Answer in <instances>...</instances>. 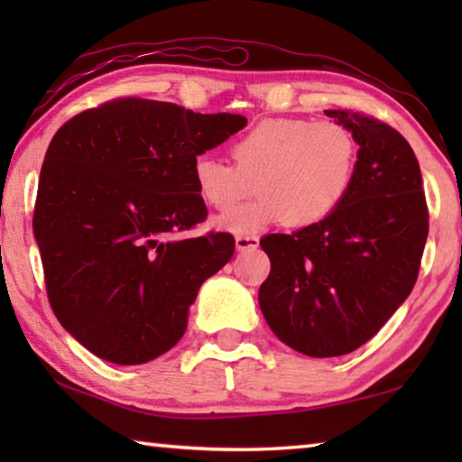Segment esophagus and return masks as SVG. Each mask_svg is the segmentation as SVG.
I'll return each instance as SVG.
<instances>
[{
    "label": "esophagus",
    "instance_id": "1",
    "mask_svg": "<svg viewBox=\"0 0 462 462\" xmlns=\"http://www.w3.org/2000/svg\"><path fill=\"white\" fill-rule=\"evenodd\" d=\"M256 246H259V238L256 236H245V234H238L236 236L238 253H245V250H254Z\"/></svg>",
    "mask_w": 462,
    "mask_h": 462
}]
</instances>
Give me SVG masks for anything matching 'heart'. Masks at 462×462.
I'll use <instances>...</instances> for the list:
<instances>
[{
	"mask_svg": "<svg viewBox=\"0 0 462 462\" xmlns=\"http://www.w3.org/2000/svg\"><path fill=\"white\" fill-rule=\"evenodd\" d=\"M234 165L209 152L193 159L198 198L214 209L236 206L254 189L259 198L216 217L217 228L259 232L285 222L310 228L348 199L361 167V144L340 122L273 118L254 124L232 144Z\"/></svg>",
	"mask_w": 462,
	"mask_h": 462,
	"instance_id": "heart-1",
	"label": "heart"
}]
</instances>
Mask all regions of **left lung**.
Masks as SVG:
<instances>
[{
	"label": "left lung",
	"instance_id": "obj_1",
	"mask_svg": "<svg viewBox=\"0 0 462 462\" xmlns=\"http://www.w3.org/2000/svg\"><path fill=\"white\" fill-rule=\"evenodd\" d=\"M355 132L361 167L348 199L322 224L269 234L271 273L259 289L281 342L328 358L363 346L408 300L428 238V206L416 154L389 124L326 109Z\"/></svg>",
	"mask_w": 462,
	"mask_h": 462
}]
</instances>
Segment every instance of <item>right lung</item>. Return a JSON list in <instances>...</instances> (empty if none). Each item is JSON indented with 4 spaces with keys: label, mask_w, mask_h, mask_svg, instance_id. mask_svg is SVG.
<instances>
[{
    "label": "right lung",
    "mask_w": 462,
    "mask_h": 462,
    "mask_svg": "<svg viewBox=\"0 0 462 462\" xmlns=\"http://www.w3.org/2000/svg\"><path fill=\"white\" fill-rule=\"evenodd\" d=\"M245 126L238 114L122 97L52 136L32 228L54 316L89 353L143 365L181 340L201 283L236 246L228 232L181 238L208 216L193 159Z\"/></svg>",
    "instance_id": "add662e5"
}]
</instances>
